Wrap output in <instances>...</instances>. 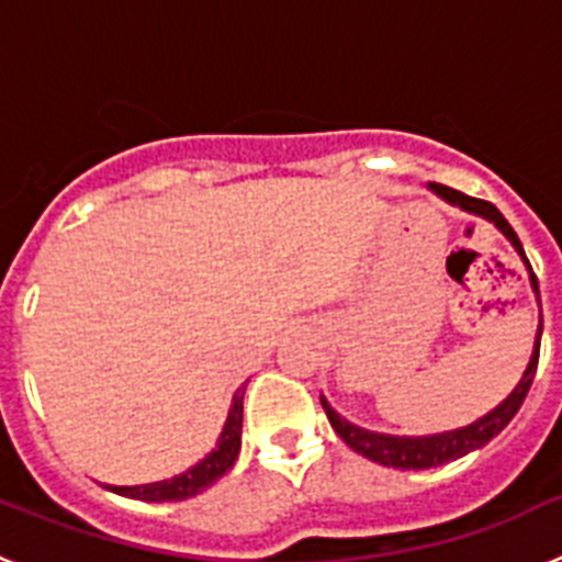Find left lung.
<instances>
[{"label": "left lung", "instance_id": "8db88e82", "mask_svg": "<svg viewBox=\"0 0 562 562\" xmlns=\"http://www.w3.org/2000/svg\"><path fill=\"white\" fill-rule=\"evenodd\" d=\"M430 191H434L436 196H441L445 202H450V205H459L461 211L475 213V216H484V220L493 222V225L498 227V231L504 233L509 241H513V247L520 252V258L526 261V267H529L535 295H538V301H540L538 278H535L532 265H529V258H526L518 233H515L513 225L504 220V213H501L493 202L475 200V196H467V193L456 191V188H448V186H439V182H430ZM540 335H543V315H540L538 337H535V349H532V357H529V366H526L524 376H520V382L513 389V394L506 396L498 408H493L486 416L475 419L473 425H467V428L448 430V434H434V436L374 434V430H366V428H360V425H351L349 419H342V416L331 408L324 396H321V405H324V411H326V416H329L335 434L340 436V439L346 441L351 450H357L360 456H366V459L376 461V464H382V467H394V470H430V467H441V464H448V461H456V459H461V456L484 448L486 441L495 439V436H498L501 430L509 425V422H513V416L518 414V408L524 405L526 394H529V385H532V380H535V371H538Z\"/></svg>", "mask_w": 562, "mask_h": 562}]
</instances>
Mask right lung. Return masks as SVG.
I'll return each instance as SVG.
<instances>
[{
	"label": "right lung",
	"mask_w": 562,
	"mask_h": 562,
	"mask_svg": "<svg viewBox=\"0 0 562 562\" xmlns=\"http://www.w3.org/2000/svg\"><path fill=\"white\" fill-rule=\"evenodd\" d=\"M241 414H245V391L238 389L231 402V411H227L225 428H222L220 439H216V448H213L205 459L196 461L191 470H186V473L173 475V479H166V481H154V484H137V486L103 484V486L117 495H126V498L148 501V504L186 501V498H193V495L205 493L207 486L216 484V481L231 470L238 450H241Z\"/></svg>",
	"instance_id": "right-lung-1"
}]
</instances>
